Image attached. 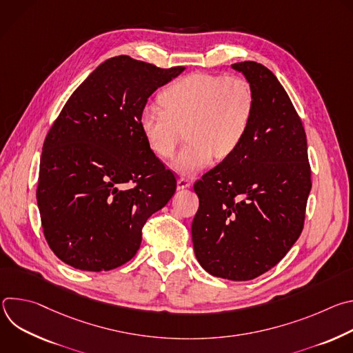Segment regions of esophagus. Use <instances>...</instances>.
Here are the masks:
<instances>
[{
  "label": "esophagus",
  "instance_id": "1",
  "mask_svg": "<svg viewBox=\"0 0 353 353\" xmlns=\"http://www.w3.org/2000/svg\"><path fill=\"white\" fill-rule=\"evenodd\" d=\"M191 187V181L184 179V177H180L177 180V190H184V188H190Z\"/></svg>",
  "mask_w": 353,
  "mask_h": 353
}]
</instances>
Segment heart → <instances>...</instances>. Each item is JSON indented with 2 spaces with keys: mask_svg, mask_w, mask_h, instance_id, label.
Returning a JSON list of instances; mask_svg holds the SVG:
<instances>
[{
  "mask_svg": "<svg viewBox=\"0 0 353 353\" xmlns=\"http://www.w3.org/2000/svg\"><path fill=\"white\" fill-rule=\"evenodd\" d=\"M161 108L143 106L138 124L148 146L172 158L187 127L188 143L173 161L181 174H195L214 158L232 157L244 141L254 114V93L240 77L192 72L172 82L159 96Z\"/></svg>",
  "mask_w": 353,
  "mask_h": 353,
  "instance_id": "obj_1",
  "label": "heart"
}]
</instances>
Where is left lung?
Wrapping results in <instances>:
<instances>
[{"label":"left lung","instance_id":"1","mask_svg":"<svg viewBox=\"0 0 353 353\" xmlns=\"http://www.w3.org/2000/svg\"><path fill=\"white\" fill-rule=\"evenodd\" d=\"M254 93V114L236 152L194 184V253L207 272L250 281L275 267L299 239L312 190L305 128L263 64H232Z\"/></svg>","mask_w":353,"mask_h":353}]
</instances>
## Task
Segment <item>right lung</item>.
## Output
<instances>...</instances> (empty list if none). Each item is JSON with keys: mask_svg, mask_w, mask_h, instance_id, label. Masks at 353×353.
Masks as SVG:
<instances>
[{"mask_svg": "<svg viewBox=\"0 0 353 353\" xmlns=\"http://www.w3.org/2000/svg\"><path fill=\"white\" fill-rule=\"evenodd\" d=\"M184 70L109 59L50 128L36 198L44 237L65 264L93 272L125 264L146 219L173 196L176 179L148 146L138 117L148 97Z\"/></svg>", "mask_w": 353, "mask_h": 353, "instance_id": "obj_1", "label": "right lung"}]
</instances>
